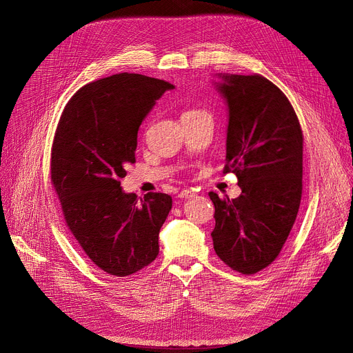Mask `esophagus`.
<instances>
[{"label": "esophagus", "mask_w": 353, "mask_h": 353, "mask_svg": "<svg viewBox=\"0 0 353 353\" xmlns=\"http://www.w3.org/2000/svg\"><path fill=\"white\" fill-rule=\"evenodd\" d=\"M194 196H196V193H194V191H191V190H183L178 194L179 199H193Z\"/></svg>", "instance_id": "1"}]
</instances>
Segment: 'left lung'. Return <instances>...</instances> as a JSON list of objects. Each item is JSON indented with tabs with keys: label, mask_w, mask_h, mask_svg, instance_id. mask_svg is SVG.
Here are the masks:
<instances>
[{
	"label": "left lung",
	"mask_w": 353,
	"mask_h": 353,
	"mask_svg": "<svg viewBox=\"0 0 353 353\" xmlns=\"http://www.w3.org/2000/svg\"><path fill=\"white\" fill-rule=\"evenodd\" d=\"M215 88L228 109L223 174L239 179L237 199L215 206L213 249L230 268L256 274L275 261L302 199L303 135L283 91L261 74L219 73Z\"/></svg>",
	"instance_id": "obj_1"
}]
</instances>
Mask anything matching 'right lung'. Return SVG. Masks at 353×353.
I'll return each mask as SVG.
<instances>
[{"mask_svg": "<svg viewBox=\"0 0 353 353\" xmlns=\"http://www.w3.org/2000/svg\"><path fill=\"white\" fill-rule=\"evenodd\" d=\"M172 83L138 73L94 81L73 95L51 150V181L73 237L100 270L126 276L159 254V232L172 197L148 193L140 203L121 178L135 162L141 122Z\"/></svg>", "mask_w": 353, "mask_h": 353, "instance_id": "1", "label": "right lung"}]
</instances>
